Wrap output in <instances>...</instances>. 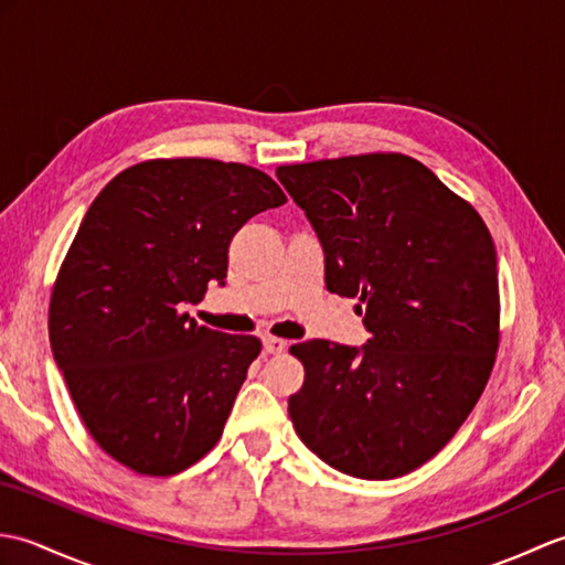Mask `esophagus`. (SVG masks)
I'll return each mask as SVG.
<instances>
[{"mask_svg":"<svg viewBox=\"0 0 565 565\" xmlns=\"http://www.w3.org/2000/svg\"><path fill=\"white\" fill-rule=\"evenodd\" d=\"M262 344H264V352H269V354H281V352H286V347H289V342L279 340V338H271V334L262 338Z\"/></svg>","mask_w":565,"mask_h":565,"instance_id":"obj_1","label":"esophagus"}]
</instances>
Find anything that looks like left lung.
Masks as SVG:
<instances>
[{
    "instance_id": "obj_1",
    "label": "left lung",
    "mask_w": 565,
    "mask_h": 565,
    "mask_svg": "<svg viewBox=\"0 0 565 565\" xmlns=\"http://www.w3.org/2000/svg\"><path fill=\"white\" fill-rule=\"evenodd\" d=\"M276 177L326 252L328 291L359 298L362 347H291L298 437L338 471L386 481L431 459L481 398L498 352V259L481 215L398 152L286 164Z\"/></svg>"
}]
</instances>
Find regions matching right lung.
I'll use <instances>...</instances> for the list:
<instances>
[{
    "instance_id": "1",
    "label": "right lung",
    "mask_w": 565,
    "mask_h": 565,
    "mask_svg": "<svg viewBox=\"0 0 565 565\" xmlns=\"http://www.w3.org/2000/svg\"><path fill=\"white\" fill-rule=\"evenodd\" d=\"M286 203L255 167L148 160L106 184L51 296V350L82 423L118 463L174 476L221 439L262 344L199 326L209 281L252 215Z\"/></svg>"
}]
</instances>
